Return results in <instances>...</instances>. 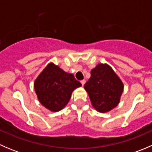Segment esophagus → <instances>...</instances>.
I'll list each match as a JSON object with an SVG mask.
<instances>
[{"instance_id":"1","label":"esophagus","mask_w":152,"mask_h":152,"mask_svg":"<svg viewBox=\"0 0 152 152\" xmlns=\"http://www.w3.org/2000/svg\"><path fill=\"white\" fill-rule=\"evenodd\" d=\"M85 82H86V81L85 80V79H84V80H82L81 81V83H82V85L84 86V85H85Z\"/></svg>"}]
</instances>
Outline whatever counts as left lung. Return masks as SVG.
Masks as SVG:
<instances>
[{
    "label": "left lung",
    "mask_w": 152,
    "mask_h": 152,
    "mask_svg": "<svg viewBox=\"0 0 152 152\" xmlns=\"http://www.w3.org/2000/svg\"><path fill=\"white\" fill-rule=\"evenodd\" d=\"M90 78L84 85L92 105L105 113L117 107L124 91V83L107 64H98L90 71Z\"/></svg>",
    "instance_id": "1"
}]
</instances>
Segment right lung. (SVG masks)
Listing matches in <instances>:
<instances>
[{"instance_id":"right-lung-1","label":"right lung","mask_w":152,"mask_h":152,"mask_svg":"<svg viewBox=\"0 0 152 152\" xmlns=\"http://www.w3.org/2000/svg\"><path fill=\"white\" fill-rule=\"evenodd\" d=\"M82 84L72 73L50 62L34 82L35 93L40 104L51 112H59L67 104L75 89Z\"/></svg>"}]
</instances>
